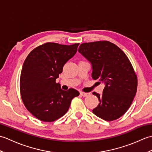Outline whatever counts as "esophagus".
<instances>
[{
	"label": "esophagus",
	"instance_id": "1",
	"mask_svg": "<svg viewBox=\"0 0 152 152\" xmlns=\"http://www.w3.org/2000/svg\"><path fill=\"white\" fill-rule=\"evenodd\" d=\"M80 95H81L82 96H87L89 95V93H84V92H80Z\"/></svg>",
	"mask_w": 152,
	"mask_h": 152
}]
</instances>
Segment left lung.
<instances>
[{"mask_svg": "<svg viewBox=\"0 0 152 152\" xmlns=\"http://www.w3.org/2000/svg\"><path fill=\"white\" fill-rule=\"evenodd\" d=\"M92 66V78L104 84L102 94L93 93L100 102L93 113L106 121L124 115L130 107L137 89V77L128 57L108 41L83 43L78 49Z\"/></svg>", "mask_w": 152, "mask_h": 152, "instance_id": "obj_1", "label": "left lung"}]
</instances>
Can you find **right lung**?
<instances>
[{
	"mask_svg": "<svg viewBox=\"0 0 152 152\" xmlns=\"http://www.w3.org/2000/svg\"><path fill=\"white\" fill-rule=\"evenodd\" d=\"M78 46L48 42L34 48L25 60L20 77L21 99L26 108L40 120L51 122L62 117L72 99L80 95L72 88L63 91L56 82Z\"/></svg>",
	"mask_w": 152,
	"mask_h": 152,
	"instance_id": "right-lung-1",
	"label": "right lung"
}]
</instances>
